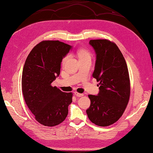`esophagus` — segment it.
<instances>
[{
	"label": "esophagus",
	"mask_w": 153,
	"mask_h": 153,
	"mask_svg": "<svg viewBox=\"0 0 153 153\" xmlns=\"http://www.w3.org/2000/svg\"><path fill=\"white\" fill-rule=\"evenodd\" d=\"M74 95H76L77 97H81L84 95V94H82V93H79L78 92H74Z\"/></svg>",
	"instance_id": "obj_1"
}]
</instances>
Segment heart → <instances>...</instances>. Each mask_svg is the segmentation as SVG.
Returning <instances> with one entry per match:
<instances>
[{
	"label": "heart",
	"instance_id": "1",
	"mask_svg": "<svg viewBox=\"0 0 153 153\" xmlns=\"http://www.w3.org/2000/svg\"><path fill=\"white\" fill-rule=\"evenodd\" d=\"M78 56L79 58H91V53L89 52V51L87 50H85V49H81L79 50L78 52ZM68 58V56H66L65 57L63 58L62 62V64H64L65 63V62L66 61L67 58Z\"/></svg>",
	"mask_w": 153,
	"mask_h": 153
}]
</instances>
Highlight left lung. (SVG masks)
<instances>
[{"label": "left lung", "mask_w": 153, "mask_h": 153, "mask_svg": "<svg viewBox=\"0 0 153 153\" xmlns=\"http://www.w3.org/2000/svg\"><path fill=\"white\" fill-rule=\"evenodd\" d=\"M96 53L93 77L100 82L97 95H89L87 109L89 119L100 126L114 124L124 114L130 95L128 66L123 54L115 43L108 39L90 40Z\"/></svg>", "instance_id": "1"}]
</instances>
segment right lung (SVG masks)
<instances>
[{"mask_svg":"<svg viewBox=\"0 0 153 153\" xmlns=\"http://www.w3.org/2000/svg\"><path fill=\"white\" fill-rule=\"evenodd\" d=\"M71 48L58 40L42 41L32 49L24 64L21 79L24 100L36 120L45 126L61 124L72 101V93L52 86L60 74L62 60Z\"/></svg>","mask_w":153,"mask_h":153,"instance_id":"right-lung-1","label":"right lung"}]
</instances>
